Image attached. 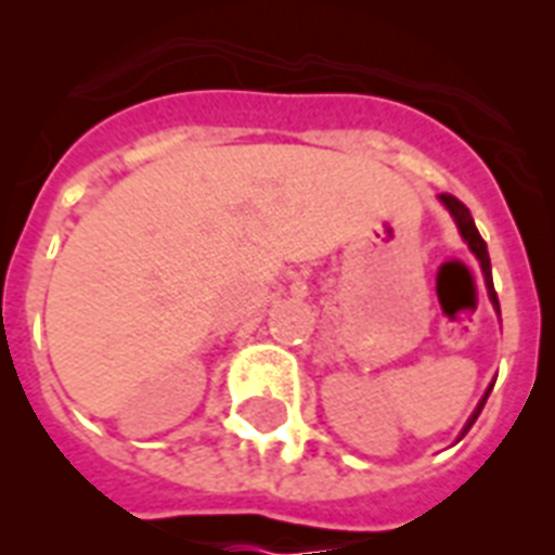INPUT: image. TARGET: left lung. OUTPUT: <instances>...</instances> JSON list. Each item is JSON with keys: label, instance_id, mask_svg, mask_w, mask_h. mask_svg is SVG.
<instances>
[{"label": "left lung", "instance_id": "left-lung-1", "mask_svg": "<svg viewBox=\"0 0 555 555\" xmlns=\"http://www.w3.org/2000/svg\"><path fill=\"white\" fill-rule=\"evenodd\" d=\"M440 201H443V204H447V209H449V212H452V216H455V224H457V230H461V235H464V242L469 244V250H473L475 256H478V261H481V270H483V276H487V291H490V299H492V305H495V308H499V296H495V287H492V273H490V253H487V242H483V238H481V233H478V227H475L473 216H469V209H466V204H464V201H457L455 195H449V192H443V195H440ZM487 397H490V391H487ZM487 397H483V400H481V405H478V409H475L473 421L466 423V429H469V426H473V423H475V417H478V414H481L483 403H487Z\"/></svg>", "mask_w": 555, "mask_h": 555}]
</instances>
